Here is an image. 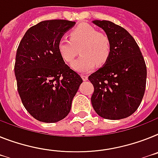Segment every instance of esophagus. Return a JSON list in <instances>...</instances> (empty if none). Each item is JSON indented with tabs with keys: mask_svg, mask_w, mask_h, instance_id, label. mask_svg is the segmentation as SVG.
Wrapping results in <instances>:
<instances>
[{
	"mask_svg": "<svg viewBox=\"0 0 158 158\" xmlns=\"http://www.w3.org/2000/svg\"><path fill=\"white\" fill-rule=\"evenodd\" d=\"M81 77H82V79H83V81H87V79H88V76H87V75H81Z\"/></svg>",
	"mask_w": 158,
	"mask_h": 158,
	"instance_id": "obj_1",
	"label": "esophagus"
}]
</instances>
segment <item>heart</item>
<instances>
[{
    "mask_svg": "<svg viewBox=\"0 0 158 158\" xmlns=\"http://www.w3.org/2000/svg\"><path fill=\"white\" fill-rule=\"evenodd\" d=\"M70 38H61L57 50L65 63H71L79 49L81 57L72 63L73 70L83 74L88 73L95 68L96 63L103 65L107 62L111 53V42L106 34L83 24L71 31Z\"/></svg>",
    "mask_w": 158,
    "mask_h": 158,
    "instance_id": "1",
    "label": "heart"
}]
</instances>
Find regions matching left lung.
Returning a JSON list of instances; mask_svg holds the SVG:
<instances>
[{
	"mask_svg": "<svg viewBox=\"0 0 158 158\" xmlns=\"http://www.w3.org/2000/svg\"><path fill=\"white\" fill-rule=\"evenodd\" d=\"M92 23L105 32L111 53L103 67L88 77L94 86L91 104L104 119H124L136 112L144 96L147 76L144 58L124 28L104 20Z\"/></svg>",
	"mask_w": 158,
	"mask_h": 158,
	"instance_id": "1",
	"label": "left lung"
}]
</instances>
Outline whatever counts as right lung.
<instances>
[{
  "instance_id": "1",
  "label": "right lung",
  "mask_w": 158,
  "mask_h": 158,
  "mask_svg": "<svg viewBox=\"0 0 158 158\" xmlns=\"http://www.w3.org/2000/svg\"><path fill=\"white\" fill-rule=\"evenodd\" d=\"M75 25L47 20L30 27L16 54L15 72L22 104L34 118L45 123L64 119L83 79L62 59L57 44Z\"/></svg>"
}]
</instances>
